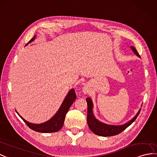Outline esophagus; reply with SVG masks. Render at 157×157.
Instances as JSON below:
<instances>
[{"label": "esophagus", "mask_w": 157, "mask_h": 157, "mask_svg": "<svg viewBox=\"0 0 157 157\" xmlns=\"http://www.w3.org/2000/svg\"><path fill=\"white\" fill-rule=\"evenodd\" d=\"M89 89H88V88H86L85 86L83 88V93H84L87 94V93H89Z\"/></svg>", "instance_id": "1"}]
</instances>
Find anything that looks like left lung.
<instances>
[{"label": "left lung", "instance_id": "obj_1", "mask_svg": "<svg viewBox=\"0 0 157 157\" xmlns=\"http://www.w3.org/2000/svg\"><path fill=\"white\" fill-rule=\"evenodd\" d=\"M131 49L135 54L140 56L139 52H137L136 48L134 47H131ZM86 101L87 102V123L89 125V128L91 130L92 132H93L97 135L102 136H111L114 135H117L118 134L123 132L124 129L127 128L128 126L131 125L134 121L136 120V118L139 114L140 110L136 115L134 117L131 121L128 122L123 125H119V126H114V125H108L101 123L98 121H97L96 118H94L93 113V102H92L91 99L90 98H86Z\"/></svg>", "mask_w": 157, "mask_h": 157}]
</instances>
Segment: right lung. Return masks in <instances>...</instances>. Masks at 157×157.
<instances>
[{"mask_svg": "<svg viewBox=\"0 0 157 157\" xmlns=\"http://www.w3.org/2000/svg\"><path fill=\"white\" fill-rule=\"evenodd\" d=\"M34 39H35V36H34L33 39H30L29 41V43H30L31 42H33L34 40ZM76 98V95L75 94V90L71 89L69 92H68L66 98H64L63 104L61 105L59 110H58V112L56 113V114L51 118V119L45 122L44 123L39 124L30 123L29 122L25 121L23 118H22L20 116V117L22 118V119L23 120V121L26 124V125H27L30 128H31L34 131L39 132H57L63 127L64 119H65L66 114L68 113V110H69L71 106L75 101Z\"/></svg>", "mask_w": 157, "mask_h": 157, "instance_id": "right-lung-1", "label": "right lung"}]
</instances>
